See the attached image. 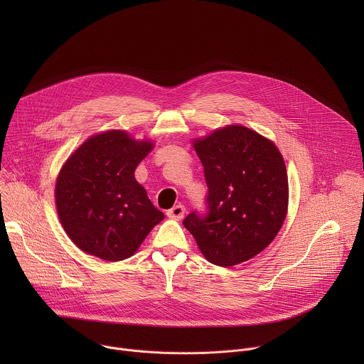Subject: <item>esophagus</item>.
Masks as SVG:
<instances>
[{
  "label": "esophagus",
  "instance_id": "obj_1",
  "mask_svg": "<svg viewBox=\"0 0 364 364\" xmlns=\"http://www.w3.org/2000/svg\"><path fill=\"white\" fill-rule=\"evenodd\" d=\"M184 213H186V209L183 204H177L174 207H171V209L167 212V216L170 219H174V220H181L184 218Z\"/></svg>",
  "mask_w": 364,
  "mask_h": 364
}]
</instances>
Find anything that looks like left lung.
Wrapping results in <instances>:
<instances>
[{
	"mask_svg": "<svg viewBox=\"0 0 364 364\" xmlns=\"http://www.w3.org/2000/svg\"><path fill=\"white\" fill-rule=\"evenodd\" d=\"M193 145L204 168L205 212H191L183 225L209 262L228 268L249 261L285 220L282 155L274 142L240 125L218 129Z\"/></svg>",
	"mask_w": 364,
	"mask_h": 364,
	"instance_id": "left-lung-1",
	"label": "left lung"
}]
</instances>
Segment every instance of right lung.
<instances>
[{
  "label": "right lung",
  "mask_w": 364,
  "mask_h": 364,
  "mask_svg": "<svg viewBox=\"0 0 364 364\" xmlns=\"http://www.w3.org/2000/svg\"><path fill=\"white\" fill-rule=\"evenodd\" d=\"M151 149V142L115 129L89 138L66 161L56 181V207L79 249L122 261L164 219L134 177Z\"/></svg>",
  "instance_id": "obj_1"
}]
</instances>
